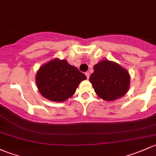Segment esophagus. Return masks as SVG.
I'll list each match as a JSON object with an SVG mask.
<instances>
[{
  "instance_id": "34e87169",
  "label": "esophagus",
  "mask_w": 156,
  "mask_h": 156,
  "mask_svg": "<svg viewBox=\"0 0 156 156\" xmlns=\"http://www.w3.org/2000/svg\"><path fill=\"white\" fill-rule=\"evenodd\" d=\"M85 74H86V77H87V79L89 78V72H86V73H85Z\"/></svg>"
}]
</instances>
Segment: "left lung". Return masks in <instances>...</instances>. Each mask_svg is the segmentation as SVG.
<instances>
[{
	"label": "left lung",
	"instance_id": "8db88e82",
	"mask_svg": "<svg viewBox=\"0 0 156 156\" xmlns=\"http://www.w3.org/2000/svg\"><path fill=\"white\" fill-rule=\"evenodd\" d=\"M89 81L96 94L105 101H114L126 94L129 88L128 71L115 62L104 60L94 66Z\"/></svg>",
	"mask_w": 156,
	"mask_h": 156
}]
</instances>
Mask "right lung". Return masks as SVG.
Masks as SVG:
<instances>
[{
    "label": "right lung",
    "mask_w": 156,
    "mask_h": 156,
    "mask_svg": "<svg viewBox=\"0 0 156 156\" xmlns=\"http://www.w3.org/2000/svg\"><path fill=\"white\" fill-rule=\"evenodd\" d=\"M86 79L84 73L69 65L66 60L55 58L39 69L36 83L43 97L52 101L62 102L71 97L80 82Z\"/></svg>",
    "instance_id": "add662e5"
}]
</instances>
